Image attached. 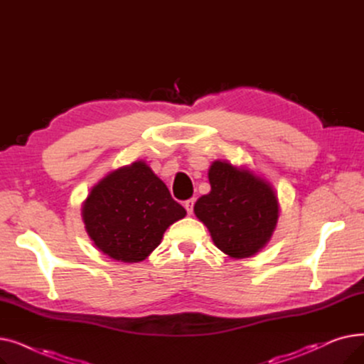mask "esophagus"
<instances>
[{"mask_svg":"<svg viewBox=\"0 0 364 364\" xmlns=\"http://www.w3.org/2000/svg\"><path fill=\"white\" fill-rule=\"evenodd\" d=\"M193 206H195V199H188V200L184 202V208H186V211H187L188 215L193 214Z\"/></svg>","mask_w":364,"mask_h":364,"instance_id":"obj_1","label":"esophagus"}]
</instances>
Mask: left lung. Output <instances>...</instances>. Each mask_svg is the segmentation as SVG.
<instances>
[{
    "label": "left lung",
    "instance_id": "left-lung-1",
    "mask_svg": "<svg viewBox=\"0 0 364 364\" xmlns=\"http://www.w3.org/2000/svg\"><path fill=\"white\" fill-rule=\"evenodd\" d=\"M208 178L211 192L198 199L195 215L225 255L236 259L255 255L277 225L280 205L273 184L228 161H214Z\"/></svg>",
    "mask_w": 364,
    "mask_h": 364
}]
</instances>
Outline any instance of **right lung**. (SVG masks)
Segmentation results:
<instances>
[{"instance_id":"add662e5","label":"right lung","mask_w":364,"mask_h":364,"mask_svg":"<svg viewBox=\"0 0 364 364\" xmlns=\"http://www.w3.org/2000/svg\"><path fill=\"white\" fill-rule=\"evenodd\" d=\"M186 214L144 161L110 171L91 188L81 208L92 245L121 262L146 259L166 228Z\"/></svg>"}]
</instances>
